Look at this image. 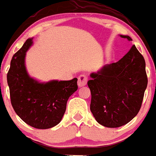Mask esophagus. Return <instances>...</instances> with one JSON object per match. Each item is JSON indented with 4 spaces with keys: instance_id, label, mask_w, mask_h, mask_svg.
I'll list each match as a JSON object with an SVG mask.
<instances>
[{
    "instance_id": "obj_1",
    "label": "esophagus",
    "mask_w": 156,
    "mask_h": 156,
    "mask_svg": "<svg viewBox=\"0 0 156 156\" xmlns=\"http://www.w3.org/2000/svg\"><path fill=\"white\" fill-rule=\"evenodd\" d=\"M87 82V77L84 74H81L78 76V86L83 87L85 86Z\"/></svg>"
}]
</instances>
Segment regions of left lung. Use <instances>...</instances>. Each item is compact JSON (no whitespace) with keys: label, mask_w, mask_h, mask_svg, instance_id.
Here are the masks:
<instances>
[{"label":"left lung","mask_w":156,"mask_h":156,"mask_svg":"<svg viewBox=\"0 0 156 156\" xmlns=\"http://www.w3.org/2000/svg\"><path fill=\"white\" fill-rule=\"evenodd\" d=\"M120 37L132 41L128 36ZM145 65L142 54L132 45L118 62L91 74L90 110L100 124L121 127L138 114L147 85Z\"/></svg>","instance_id":"left-lung-1"}]
</instances>
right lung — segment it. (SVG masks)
Masks as SVG:
<instances>
[{"mask_svg": "<svg viewBox=\"0 0 156 156\" xmlns=\"http://www.w3.org/2000/svg\"><path fill=\"white\" fill-rule=\"evenodd\" d=\"M32 44L33 39L27 40L12 58L7 74L10 100L15 112L24 123L47 129L61 121L69 96L78 88L77 78L43 83L29 77L24 57Z\"/></svg>", "mask_w": 156, "mask_h": 156, "instance_id": "1", "label": "right lung"}]
</instances>
